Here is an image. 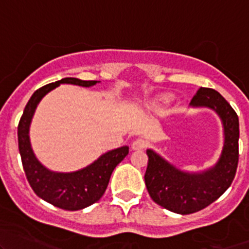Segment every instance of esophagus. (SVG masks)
Masks as SVG:
<instances>
[{"instance_id": "obj_1", "label": "esophagus", "mask_w": 249, "mask_h": 249, "mask_svg": "<svg viewBox=\"0 0 249 249\" xmlns=\"http://www.w3.org/2000/svg\"><path fill=\"white\" fill-rule=\"evenodd\" d=\"M148 143L145 142L144 140L142 139H137L135 140L134 142L131 143V149L132 150H141V149H144L145 147H147Z\"/></svg>"}]
</instances>
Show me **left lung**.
<instances>
[{
	"mask_svg": "<svg viewBox=\"0 0 249 249\" xmlns=\"http://www.w3.org/2000/svg\"><path fill=\"white\" fill-rule=\"evenodd\" d=\"M189 106L217 113L224 142L215 164L197 172L178 169L159 153L147 149L148 193L153 201L178 214H190L214 202L231 184L238 162V117L227 100L214 89L200 88Z\"/></svg>",
	"mask_w": 249,
	"mask_h": 249,
	"instance_id": "8db88e82",
	"label": "left lung"
}]
</instances>
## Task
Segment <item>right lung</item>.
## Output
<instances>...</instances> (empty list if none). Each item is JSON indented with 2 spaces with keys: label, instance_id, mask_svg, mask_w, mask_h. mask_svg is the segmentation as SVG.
Returning a JSON list of instances; mask_svg holds the SVG:
<instances>
[{
  "label": "right lung",
  "instance_id": "right-lung-1",
  "mask_svg": "<svg viewBox=\"0 0 249 249\" xmlns=\"http://www.w3.org/2000/svg\"><path fill=\"white\" fill-rule=\"evenodd\" d=\"M99 80L62 78L36 90L27 102L18 126V143L22 167L30 185L37 196L66 211H78L99 201L108 185L110 175L118 164L129 154V147L123 145L100 155L95 161L72 172H56L47 169L34 153L30 141V126L41 100L60 84H73L90 88Z\"/></svg>",
  "mask_w": 249,
  "mask_h": 249
}]
</instances>
